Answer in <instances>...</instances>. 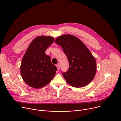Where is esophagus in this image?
<instances>
[{"label":"esophagus","instance_id":"obj_1","mask_svg":"<svg viewBox=\"0 0 121 121\" xmlns=\"http://www.w3.org/2000/svg\"><path fill=\"white\" fill-rule=\"evenodd\" d=\"M56 67H57V69H60V64H58L57 65H56Z\"/></svg>","mask_w":121,"mask_h":121}]
</instances>
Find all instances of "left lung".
Listing matches in <instances>:
<instances>
[{
    "instance_id": "8db88e82",
    "label": "left lung",
    "mask_w": 121,
    "mask_h": 121,
    "mask_svg": "<svg viewBox=\"0 0 121 121\" xmlns=\"http://www.w3.org/2000/svg\"><path fill=\"white\" fill-rule=\"evenodd\" d=\"M55 42L62 48L69 61L68 71L62 73L67 83L77 88L89 84L96 73L97 64L95 57L84 43L70 34L58 37Z\"/></svg>"
}]
</instances>
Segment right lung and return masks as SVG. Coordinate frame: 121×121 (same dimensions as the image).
Listing matches in <instances>:
<instances>
[{"label": "right lung", "instance_id": "add662e5", "mask_svg": "<svg viewBox=\"0 0 121 121\" xmlns=\"http://www.w3.org/2000/svg\"><path fill=\"white\" fill-rule=\"evenodd\" d=\"M54 41L51 36H40L29 44L22 59L21 73L29 86L39 89L45 86L55 75L57 68L52 63L46 50Z\"/></svg>", "mask_w": 121, "mask_h": 121}]
</instances>
